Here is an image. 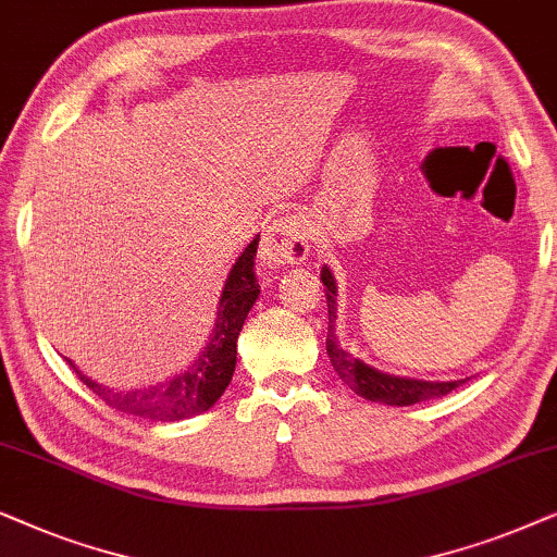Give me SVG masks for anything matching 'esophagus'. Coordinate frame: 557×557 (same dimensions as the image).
<instances>
[{"label":"esophagus","mask_w":557,"mask_h":557,"mask_svg":"<svg viewBox=\"0 0 557 557\" xmlns=\"http://www.w3.org/2000/svg\"><path fill=\"white\" fill-rule=\"evenodd\" d=\"M262 259L267 264H298L308 257L306 228L295 216H280L264 228Z\"/></svg>","instance_id":"1"}]
</instances>
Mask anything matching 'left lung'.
Returning <instances> with one entry per match:
<instances>
[{
  "mask_svg": "<svg viewBox=\"0 0 557 557\" xmlns=\"http://www.w3.org/2000/svg\"><path fill=\"white\" fill-rule=\"evenodd\" d=\"M321 280L325 285V302H329V336H325V351L331 356V364L336 369V374L344 380V384H348V387L356 392V395L372 399V403L407 407L422 403V399L448 395V392H454L458 384L466 382H425L412 380V376H395L380 372V369L356 359L354 354H348L346 348L341 346V341L336 336V280H333V272L329 267L321 270Z\"/></svg>",
  "mask_w": 557,
  "mask_h": 557,
  "instance_id": "1",
  "label": "left lung"
}]
</instances>
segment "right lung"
Returning a JSON list of instances; mask_svg holds the SVG:
<instances>
[{
	"label": "right lung",
	"mask_w": 557,
	"mask_h": 557,
	"mask_svg": "<svg viewBox=\"0 0 557 557\" xmlns=\"http://www.w3.org/2000/svg\"><path fill=\"white\" fill-rule=\"evenodd\" d=\"M257 244L259 236L247 244V249L242 251V257L228 272L224 290H221L216 323H213V331L201 354L173 380L154 384V387L124 392L94 382L71 359L65 361L76 369L78 380L96 397H101L111 410L137 414V418L152 422H175L206 412L216 405V399L224 395L228 382H232L236 367V338H239L242 325L247 321V313L259 298V283L255 274Z\"/></svg>",
	"instance_id": "obj_1"
}]
</instances>
